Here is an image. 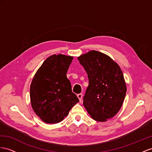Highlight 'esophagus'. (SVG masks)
I'll return each mask as SVG.
<instances>
[{
    "instance_id": "34e87169",
    "label": "esophagus",
    "mask_w": 152,
    "mask_h": 152,
    "mask_svg": "<svg viewBox=\"0 0 152 152\" xmlns=\"http://www.w3.org/2000/svg\"><path fill=\"white\" fill-rule=\"evenodd\" d=\"M77 98H79L80 102H81V100H82V98H83V94H78L77 95Z\"/></svg>"
}]
</instances>
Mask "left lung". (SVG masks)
I'll list each match as a JSON object with an SVG mask.
<instances>
[{"instance_id":"1","label":"left lung","mask_w":152,"mask_h":152,"mask_svg":"<svg viewBox=\"0 0 152 152\" xmlns=\"http://www.w3.org/2000/svg\"><path fill=\"white\" fill-rule=\"evenodd\" d=\"M87 72L88 86L83 105L92 118L103 122L118 113L126 87L119 66L106 54L92 50L77 58Z\"/></svg>"}]
</instances>
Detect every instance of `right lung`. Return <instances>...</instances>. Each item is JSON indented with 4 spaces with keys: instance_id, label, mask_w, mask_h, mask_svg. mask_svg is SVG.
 <instances>
[{
    "instance_id": "1",
    "label": "right lung",
    "mask_w": 152,
    "mask_h": 152,
    "mask_svg": "<svg viewBox=\"0 0 152 152\" xmlns=\"http://www.w3.org/2000/svg\"><path fill=\"white\" fill-rule=\"evenodd\" d=\"M72 59V56L63 54L49 56L32 80L30 87L32 108L46 123L61 121L79 102L66 75Z\"/></svg>"
}]
</instances>
